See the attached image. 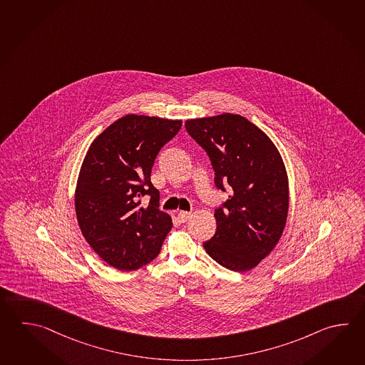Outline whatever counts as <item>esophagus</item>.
Returning <instances> with one entry per match:
<instances>
[{"instance_id": "1", "label": "esophagus", "mask_w": 365, "mask_h": 365, "mask_svg": "<svg viewBox=\"0 0 365 365\" xmlns=\"http://www.w3.org/2000/svg\"><path fill=\"white\" fill-rule=\"evenodd\" d=\"M191 217V212H185V210H182V212H179L178 213V220L179 222H186L187 220Z\"/></svg>"}]
</instances>
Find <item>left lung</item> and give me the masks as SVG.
<instances>
[{
    "label": "left lung",
    "instance_id": "left-lung-1",
    "mask_svg": "<svg viewBox=\"0 0 365 365\" xmlns=\"http://www.w3.org/2000/svg\"><path fill=\"white\" fill-rule=\"evenodd\" d=\"M186 130L208 153L217 188L231 195L216 209V234L202 243L209 256L234 272L257 267L282 237L289 179L268 135L231 113L188 119Z\"/></svg>",
    "mask_w": 365,
    "mask_h": 365
}]
</instances>
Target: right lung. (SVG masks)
<instances>
[{
    "instance_id": "right-lung-1",
    "label": "right lung",
    "mask_w": 365,
    "mask_h": 365,
    "mask_svg": "<svg viewBox=\"0 0 365 365\" xmlns=\"http://www.w3.org/2000/svg\"><path fill=\"white\" fill-rule=\"evenodd\" d=\"M182 120L127 114L92 142L75 188L83 237L113 268H142L160 253L173 222L158 209L150 182L158 152L178 134ZM151 195L147 209L140 197Z\"/></svg>"
}]
</instances>
